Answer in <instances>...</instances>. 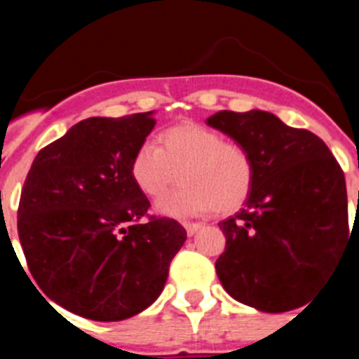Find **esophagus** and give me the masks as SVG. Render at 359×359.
<instances>
[{
  "instance_id": "1",
  "label": "esophagus",
  "mask_w": 359,
  "mask_h": 359,
  "mask_svg": "<svg viewBox=\"0 0 359 359\" xmlns=\"http://www.w3.org/2000/svg\"><path fill=\"white\" fill-rule=\"evenodd\" d=\"M183 226H185V230L189 236H194L196 231H198L203 224L201 223H183Z\"/></svg>"
}]
</instances>
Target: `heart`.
<instances>
[{
  "mask_svg": "<svg viewBox=\"0 0 359 359\" xmlns=\"http://www.w3.org/2000/svg\"><path fill=\"white\" fill-rule=\"evenodd\" d=\"M160 147L142 144L131 177L147 198L158 199L182 177L185 185L158 203L165 215L231 214L248 199L255 182L252 152L201 123L183 122L158 135Z\"/></svg>",
  "mask_w": 359,
  "mask_h": 359,
  "instance_id": "obj_1",
  "label": "heart"
}]
</instances>
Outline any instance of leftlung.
<instances>
[{
    "label": "left lung",
    "mask_w": 359,
    "mask_h": 359,
    "mask_svg": "<svg viewBox=\"0 0 359 359\" xmlns=\"http://www.w3.org/2000/svg\"><path fill=\"white\" fill-rule=\"evenodd\" d=\"M207 123L243 144L255 161L244 207L219 223L226 237L215 261L219 280L230 297L264 313L304 306L351 239L340 163L318 136L268 111H219Z\"/></svg>",
    "instance_id": "obj_1"
}]
</instances>
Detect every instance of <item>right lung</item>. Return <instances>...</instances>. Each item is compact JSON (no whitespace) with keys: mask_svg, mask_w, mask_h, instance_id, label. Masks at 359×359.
Here are the masks:
<instances>
[{"mask_svg":"<svg viewBox=\"0 0 359 359\" xmlns=\"http://www.w3.org/2000/svg\"><path fill=\"white\" fill-rule=\"evenodd\" d=\"M154 123L151 111L91 116L41 149L28 170L18 208L25 259L39 290L75 315L120 322L147 309L185 243L177 221L147 214L131 177Z\"/></svg>","mask_w":359,"mask_h":359,"instance_id":"1","label":"right lung"}]
</instances>
